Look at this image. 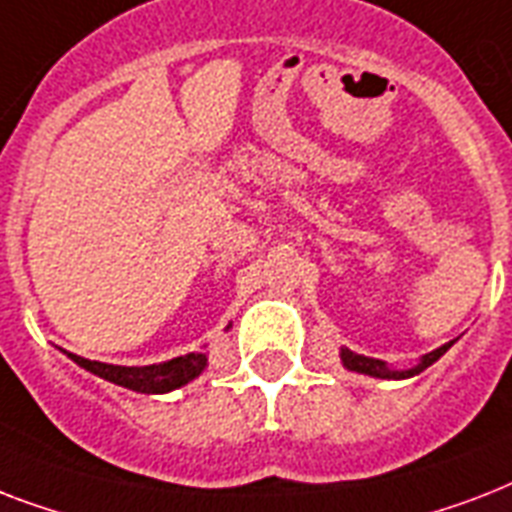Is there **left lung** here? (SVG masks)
<instances>
[{"label":"left lung","mask_w":512,"mask_h":512,"mask_svg":"<svg viewBox=\"0 0 512 512\" xmlns=\"http://www.w3.org/2000/svg\"><path fill=\"white\" fill-rule=\"evenodd\" d=\"M452 348V342L449 345H441L438 350H433V353H428V356H422V361L417 366H412V369H404V372H393V369H388V366L382 364V361H377V358H366V356H358V353H353V350L342 348V364L348 366L350 372H361V374H372V377H385V380H404V377H414V374H420L422 369H428L433 361H438V358L444 356L446 350Z\"/></svg>","instance_id":"8db88e82"}]
</instances>
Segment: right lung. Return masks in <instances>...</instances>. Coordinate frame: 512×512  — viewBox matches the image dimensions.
Returning <instances> with one entry per match:
<instances>
[{
	"label": "right lung",
	"instance_id": "1",
	"mask_svg": "<svg viewBox=\"0 0 512 512\" xmlns=\"http://www.w3.org/2000/svg\"><path fill=\"white\" fill-rule=\"evenodd\" d=\"M68 356L74 358L79 366H84L87 372L98 374V377L108 382H116L122 388L138 390V393H167V390H175L185 385V382H191L193 377H199L201 369L207 366V353H201V350H193V353H185V356H177L172 361L151 366H114L74 356V353H68Z\"/></svg>",
	"mask_w": 512,
	"mask_h": 512
}]
</instances>
